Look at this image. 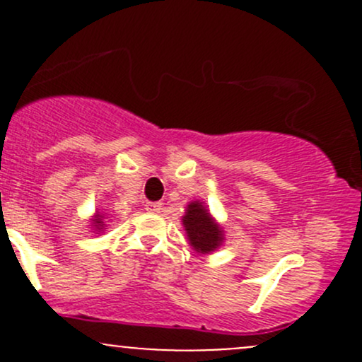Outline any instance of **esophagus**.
I'll return each instance as SVG.
<instances>
[{
  "instance_id": "esophagus-1",
  "label": "esophagus",
  "mask_w": 362,
  "mask_h": 362,
  "mask_svg": "<svg viewBox=\"0 0 362 362\" xmlns=\"http://www.w3.org/2000/svg\"><path fill=\"white\" fill-rule=\"evenodd\" d=\"M146 211H148V213H160V211H161V202H148Z\"/></svg>"
}]
</instances>
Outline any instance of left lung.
Returning <instances> with one entry per match:
<instances>
[{"mask_svg": "<svg viewBox=\"0 0 362 362\" xmlns=\"http://www.w3.org/2000/svg\"><path fill=\"white\" fill-rule=\"evenodd\" d=\"M182 224L185 228L187 240L195 252L211 253L224 242L223 228L216 223L201 201H192L187 206L185 214L182 216Z\"/></svg>", "mask_w": 362, "mask_h": 362, "instance_id": "left-lung-1", "label": "left lung"}]
</instances>
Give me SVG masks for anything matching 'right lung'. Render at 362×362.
Listing matches in <instances>:
<instances>
[{"mask_svg": "<svg viewBox=\"0 0 362 362\" xmlns=\"http://www.w3.org/2000/svg\"><path fill=\"white\" fill-rule=\"evenodd\" d=\"M91 221H93L95 231H103V230H105V228H103V226H105V224H103V216H102V213L95 214Z\"/></svg>", "mask_w": 362, "mask_h": 362, "instance_id": "add662e5", "label": "right lung"}]
</instances>
